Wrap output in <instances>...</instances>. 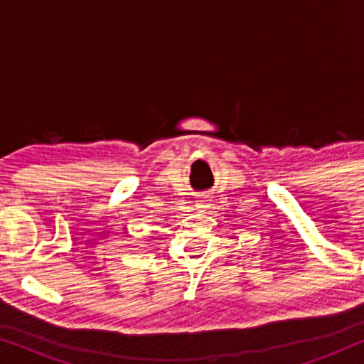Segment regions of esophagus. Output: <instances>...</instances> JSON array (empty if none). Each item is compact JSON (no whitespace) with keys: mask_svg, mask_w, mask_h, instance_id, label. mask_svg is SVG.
Returning a JSON list of instances; mask_svg holds the SVG:
<instances>
[{"mask_svg":"<svg viewBox=\"0 0 364 364\" xmlns=\"http://www.w3.org/2000/svg\"><path fill=\"white\" fill-rule=\"evenodd\" d=\"M196 202H197L198 208H207L208 205H210V203H208L210 200H208V197H205V196H198Z\"/></svg>","mask_w":364,"mask_h":364,"instance_id":"1","label":"esophagus"}]
</instances>
